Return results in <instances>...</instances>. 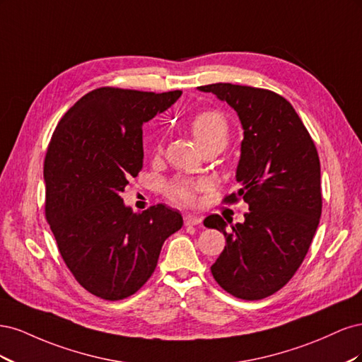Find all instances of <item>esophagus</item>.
I'll return each instance as SVG.
<instances>
[{"mask_svg":"<svg viewBox=\"0 0 362 362\" xmlns=\"http://www.w3.org/2000/svg\"><path fill=\"white\" fill-rule=\"evenodd\" d=\"M184 223L187 226H193V225H201L202 223V217L198 214H187L184 217Z\"/></svg>","mask_w":362,"mask_h":362,"instance_id":"esophagus-1","label":"esophagus"}]
</instances>
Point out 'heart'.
<instances>
[{"instance_id":"obj_1","label":"heart","mask_w":362,"mask_h":362,"mask_svg":"<svg viewBox=\"0 0 362 362\" xmlns=\"http://www.w3.org/2000/svg\"><path fill=\"white\" fill-rule=\"evenodd\" d=\"M190 131L201 149L206 146H217L223 149L229 139V125L226 117L218 112H202L190 120ZM201 187L199 182L189 178H175L166 185V192L172 199L192 204L196 190Z\"/></svg>"}]
</instances>
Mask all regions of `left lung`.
Instances as JSON below:
<instances>
[{"mask_svg": "<svg viewBox=\"0 0 362 362\" xmlns=\"http://www.w3.org/2000/svg\"><path fill=\"white\" fill-rule=\"evenodd\" d=\"M234 108L243 128L235 180L249 205L243 223L218 214L204 225L222 231L223 252L211 273L225 291L245 300L276 293L293 278L310 249L322 214L320 160L293 105L257 87L216 83L198 87Z\"/></svg>", "mask_w": 362, "mask_h": 362, "instance_id": "obj_1", "label": "left lung"}]
</instances>
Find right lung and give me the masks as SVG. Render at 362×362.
<instances>
[{
  "label": "right lung",
  "instance_id": "add662e5",
  "mask_svg": "<svg viewBox=\"0 0 362 362\" xmlns=\"http://www.w3.org/2000/svg\"><path fill=\"white\" fill-rule=\"evenodd\" d=\"M181 90L101 87L62 117L43 164L45 213L63 261L87 291L105 300L134 294L157 267L182 216L158 204L134 213L120 198L144 166V127Z\"/></svg>",
  "mask_w": 362,
  "mask_h": 362
}]
</instances>
